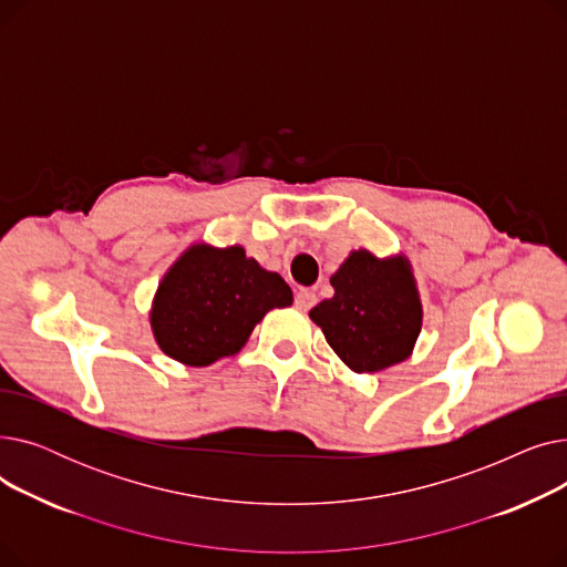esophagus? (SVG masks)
<instances>
[{"label": "esophagus", "instance_id": "1", "mask_svg": "<svg viewBox=\"0 0 567 567\" xmlns=\"http://www.w3.org/2000/svg\"><path fill=\"white\" fill-rule=\"evenodd\" d=\"M293 301L299 310H310L317 303V293L312 289H299L293 296Z\"/></svg>", "mask_w": 567, "mask_h": 567}]
</instances>
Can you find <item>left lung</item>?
Segmentation results:
<instances>
[{"label":"left lung","mask_w":567,"mask_h":567,"mask_svg":"<svg viewBox=\"0 0 567 567\" xmlns=\"http://www.w3.org/2000/svg\"><path fill=\"white\" fill-rule=\"evenodd\" d=\"M333 299L310 317L353 372H379L402 363L421 333L423 310L409 264L351 252L331 276Z\"/></svg>","instance_id":"left-lung-1"}]
</instances>
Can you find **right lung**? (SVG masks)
Here are the masks:
<instances>
[{
	"mask_svg": "<svg viewBox=\"0 0 567 567\" xmlns=\"http://www.w3.org/2000/svg\"><path fill=\"white\" fill-rule=\"evenodd\" d=\"M291 299L289 285L241 246H193L158 287L152 329L174 361L204 368L236 353L268 310Z\"/></svg>",
	"mask_w": 567,
	"mask_h": 567,
	"instance_id": "right-lung-1",
	"label": "right lung"
}]
</instances>
